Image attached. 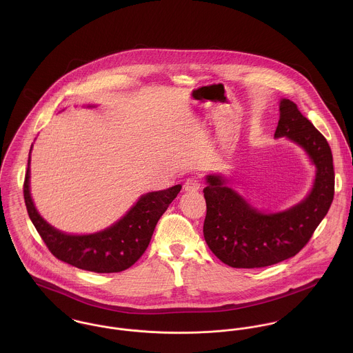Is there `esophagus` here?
Here are the masks:
<instances>
[{"label":"esophagus","mask_w":353,"mask_h":353,"mask_svg":"<svg viewBox=\"0 0 353 353\" xmlns=\"http://www.w3.org/2000/svg\"><path fill=\"white\" fill-rule=\"evenodd\" d=\"M201 188V181L199 178H188L185 185H183V189L186 192H197L199 189Z\"/></svg>","instance_id":"obj_1"}]
</instances>
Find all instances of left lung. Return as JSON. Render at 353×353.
Returning a JSON list of instances; mask_svg holds the SVG:
<instances>
[{
    "instance_id": "obj_1",
    "label": "left lung",
    "mask_w": 353,
    "mask_h": 353,
    "mask_svg": "<svg viewBox=\"0 0 353 353\" xmlns=\"http://www.w3.org/2000/svg\"><path fill=\"white\" fill-rule=\"evenodd\" d=\"M276 139L288 137L301 145L316 167L314 186L301 203L279 213H262L221 175H208L203 197V238L208 248L232 268H263L302 250L326 216L334 197V168L326 139L290 99L280 101Z\"/></svg>"
}]
</instances>
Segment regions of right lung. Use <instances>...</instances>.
Masks as SVG:
<instances>
[{"instance_id":"right-lung-1","label":"right lung","mask_w":353,"mask_h":353,"mask_svg":"<svg viewBox=\"0 0 353 353\" xmlns=\"http://www.w3.org/2000/svg\"><path fill=\"white\" fill-rule=\"evenodd\" d=\"M181 189V185H175L147 193L119 221L90 235L61 232L42 219L30 194V160L23 193L28 216L55 258L83 270L117 273L130 268L147 250L159 219Z\"/></svg>"}]
</instances>
